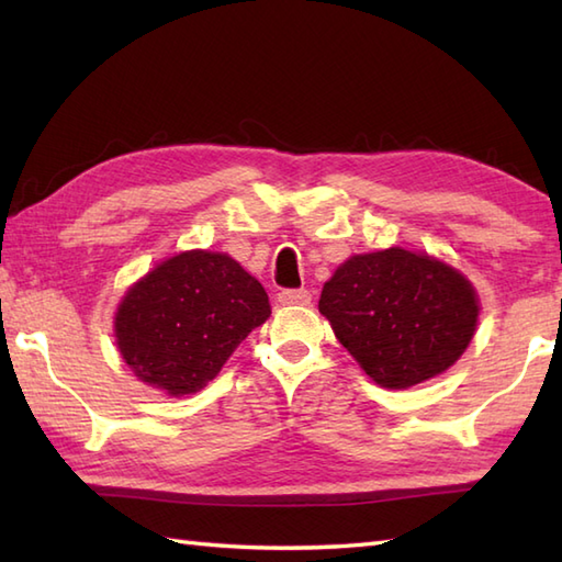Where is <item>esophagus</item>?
Here are the masks:
<instances>
[{
  "instance_id": "34e87169",
  "label": "esophagus",
  "mask_w": 562,
  "mask_h": 562,
  "mask_svg": "<svg viewBox=\"0 0 562 562\" xmlns=\"http://www.w3.org/2000/svg\"><path fill=\"white\" fill-rule=\"evenodd\" d=\"M278 300L282 306H306V304H312V292L308 290H282L278 294Z\"/></svg>"
}]
</instances>
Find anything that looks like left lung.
I'll return each mask as SVG.
<instances>
[{"instance_id": "8db88e82", "label": "left lung", "mask_w": 562, "mask_h": 562, "mask_svg": "<svg viewBox=\"0 0 562 562\" xmlns=\"http://www.w3.org/2000/svg\"><path fill=\"white\" fill-rule=\"evenodd\" d=\"M318 312L379 386L408 389L469 348L479 300L445 262L389 248L345 260L324 284Z\"/></svg>"}]
</instances>
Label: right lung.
I'll list each match as a JSON object with an SVG mask.
<instances>
[{"label": "right lung", "mask_w": 562, "mask_h": 562, "mask_svg": "<svg viewBox=\"0 0 562 562\" xmlns=\"http://www.w3.org/2000/svg\"><path fill=\"white\" fill-rule=\"evenodd\" d=\"M270 316L262 284L224 254L186 250L142 278L115 314L123 360L169 396L205 389Z\"/></svg>", "instance_id": "right-lung-1"}]
</instances>
